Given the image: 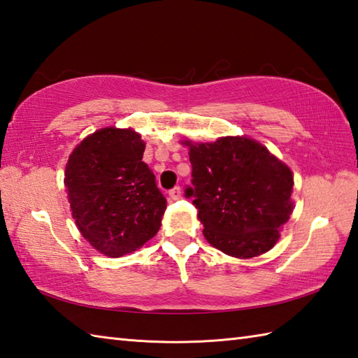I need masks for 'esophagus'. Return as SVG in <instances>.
I'll list each match as a JSON object with an SVG mask.
<instances>
[{"instance_id":"obj_1","label":"esophagus","mask_w":358,"mask_h":358,"mask_svg":"<svg viewBox=\"0 0 358 358\" xmlns=\"http://www.w3.org/2000/svg\"><path fill=\"white\" fill-rule=\"evenodd\" d=\"M169 196L172 200H178L180 196H181V189H180V186H175L173 189H171L169 191Z\"/></svg>"}]
</instances>
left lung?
<instances>
[{
  "instance_id": "8db88e82",
  "label": "left lung",
  "mask_w": 358,
  "mask_h": 358,
  "mask_svg": "<svg viewBox=\"0 0 358 358\" xmlns=\"http://www.w3.org/2000/svg\"><path fill=\"white\" fill-rule=\"evenodd\" d=\"M189 146L192 199L203 234L222 252L250 258L268 250L292 212L291 169L246 136Z\"/></svg>"
}]
</instances>
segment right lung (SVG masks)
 <instances>
[{
  "label": "right lung",
  "instance_id": "obj_1",
  "mask_svg": "<svg viewBox=\"0 0 358 358\" xmlns=\"http://www.w3.org/2000/svg\"><path fill=\"white\" fill-rule=\"evenodd\" d=\"M131 129L106 127L73 149L64 185L78 229L101 254H132L158 232L166 199Z\"/></svg>",
  "mask_w": 358,
  "mask_h": 358
}]
</instances>
